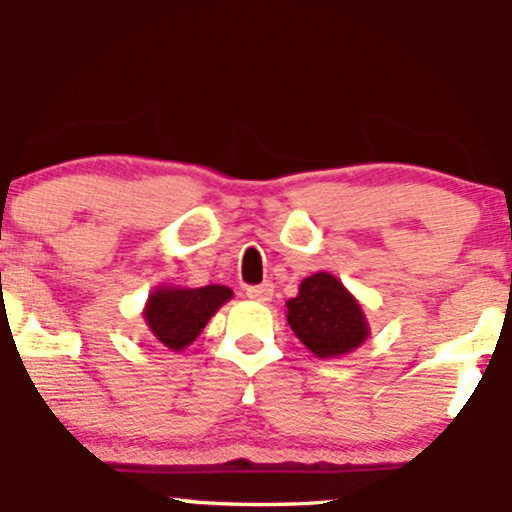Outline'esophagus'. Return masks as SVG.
I'll list each match as a JSON object with an SVG mask.
<instances>
[{
  "mask_svg": "<svg viewBox=\"0 0 512 512\" xmlns=\"http://www.w3.org/2000/svg\"><path fill=\"white\" fill-rule=\"evenodd\" d=\"M272 296H274V284H269V281H264V284H260V286H250L248 289L250 301L267 303V301H272Z\"/></svg>",
  "mask_w": 512,
  "mask_h": 512,
  "instance_id": "obj_1",
  "label": "esophagus"
}]
</instances>
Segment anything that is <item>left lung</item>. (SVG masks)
I'll return each mask as SVG.
<instances>
[{
	"instance_id": "obj_1",
	"label": "left lung",
	"mask_w": 512,
	"mask_h": 512,
	"mask_svg": "<svg viewBox=\"0 0 512 512\" xmlns=\"http://www.w3.org/2000/svg\"><path fill=\"white\" fill-rule=\"evenodd\" d=\"M286 320L305 349L317 358L351 354L370 334L363 305L330 272L305 276L298 296L286 301Z\"/></svg>"
}]
</instances>
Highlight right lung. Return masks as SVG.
<instances>
[{
	"instance_id": "1",
	"label": "right lung",
	"mask_w": 512,
	"mask_h": 512,
	"mask_svg": "<svg viewBox=\"0 0 512 512\" xmlns=\"http://www.w3.org/2000/svg\"><path fill=\"white\" fill-rule=\"evenodd\" d=\"M228 286L209 284L199 289L185 286H156L144 305V322L151 334L170 351L187 349L223 303L231 301Z\"/></svg>"
}]
</instances>
